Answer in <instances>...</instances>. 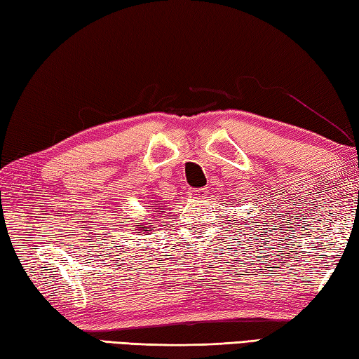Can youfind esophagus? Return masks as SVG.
I'll use <instances>...</instances> for the list:
<instances>
[{"label":"esophagus","mask_w":359,"mask_h":359,"mask_svg":"<svg viewBox=\"0 0 359 359\" xmlns=\"http://www.w3.org/2000/svg\"><path fill=\"white\" fill-rule=\"evenodd\" d=\"M189 194H191V197H194V198H203L206 195V189L205 187L191 189V191H189Z\"/></svg>","instance_id":"esophagus-1"}]
</instances>
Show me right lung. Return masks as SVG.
<instances>
[{"label": "right lung", "mask_w": 359, "mask_h": 359, "mask_svg": "<svg viewBox=\"0 0 359 359\" xmlns=\"http://www.w3.org/2000/svg\"><path fill=\"white\" fill-rule=\"evenodd\" d=\"M151 211L153 212H164L165 211V209L164 208H162V206H151ZM134 226H136V228H133V229H139V231H151V229H150V226H144V225H142V223H139V225H134Z\"/></svg>", "instance_id": "1"}]
</instances>
